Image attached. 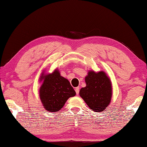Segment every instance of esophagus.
<instances>
[{
  "label": "esophagus",
  "instance_id": "obj_1",
  "mask_svg": "<svg viewBox=\"0 0 147 147\" xmlns=\"http://www.w3.org/2000/svg\"><path fill=\"white\" fill-rule=\"evenodd\" d=\"M75 92H76V93L77 95L79 94V92H80V88H79L78 87L75 88Z\"/></svg>",
  "mask_w": 147,
  "mask_h": 147
}]
</instances>
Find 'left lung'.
Segmentation results:
<instances>
[{"mask_svg": "<svg viewBox=\"0 0 147 147\" xmlns=\"http://www.w3.org/2000/svg\"><path fill=\"white\" fill-rule=\"evenodd\" d=\"M86 86L82 88L80 96L92 110L102 111L110 103L112 96L111 83L105 72L90 71L85 78Z\"/></svg>", "mask_w": 147, "mask_h": 147, "instance_id": "8db88e82", "label": "left lung"}]
</instances>
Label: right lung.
Returning <instances> with one entry per match:
<instances>
[{"label": "right lung", "instance_id": "obj_1", "mask_svg": "<svg viewBox=\"0 0 147 147\" xmlns=\"http://www.w3.org/2000/svg\"><path fill=\"white\" fill-rule=\"evenodd\" d=\"M44 80L39 90V96L44 108L48 111H58L69 97L76 95L69 82L60 76L59 71L41 76Z\"/></svg>", "mask_w": 147, "mask_h": 147}]
</instances>
